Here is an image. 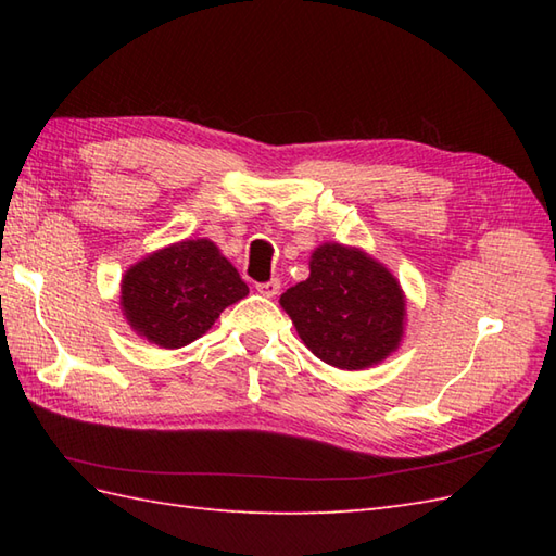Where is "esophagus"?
<instances>
[{"instance_id":"34e87169","label":"esophagus","mask_w":556,"mask_h":556,"mask_svg":"<svg viewBox=\"0 0 556 556\" xmlns=\"http://www.w3.org/2000/svg\"><path fill=\"white\" fill-rule=\"evenodd\" d=\"M279 289H281L279 279H269V281H263V285H257V293H263V296H267V299L277 296Z\"/></svg>"}]
</instances>
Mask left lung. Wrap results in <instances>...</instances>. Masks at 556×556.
I'll use <instances>...</instances> for the list:
<instances>
[{
	"label": "left lung",
	"mask_w": 556,
	"mask_h": 556,
	"mask_svg": "<svg viewBox=\"0 0 556 556\" xmlns=\"http://www.w3.org/2000/svg\"><path fill=\"white\" fill-rule=\"evenodd\" d=\"M279 303L303 344L341 370L382 363L404 337V291L392 271L361 248H315L311 277L281 293Z\"/></svg>",
	"instance_id": "1"
}]
</instances>
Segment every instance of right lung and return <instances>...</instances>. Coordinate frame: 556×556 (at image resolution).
<instances>
[{
  "label": "right lung",
  "instance_id": "obj_1",
  "mask_svg": "<svg viewBox=\"0 0 556 556\" xmlns=\"http://www.w3.org/2000/svg\"><path fill=\"white\" fill-rule=\"evenodd\" d=\"M245 296V281L210 239H186L150 253L122 279L126 323L160 349L191 344L227 305Z\"/></svg>",
  "mask_w": 556,
  "mask_h": 556
}]
</instances>
